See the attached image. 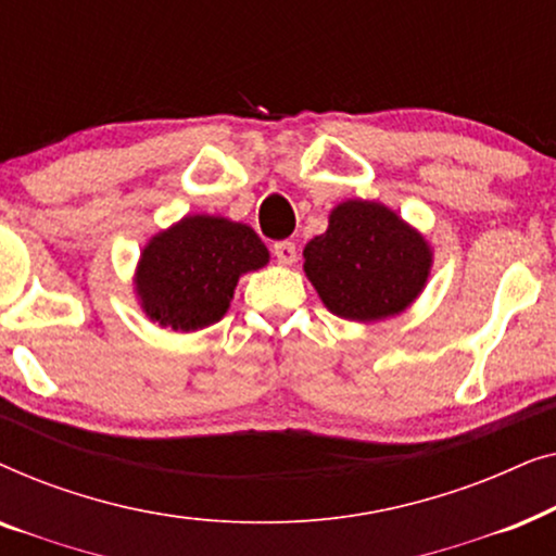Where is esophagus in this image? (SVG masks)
I'll list each match as a JSON object with an SVG mask.
<instances>
[{"instance_id":"esophagus-1","label":"esophagus","mask_w":556,"mask_h":556,"mask_svg":"<svg viewBox=\"0 0 556 556\" xmlns=\"http://www.w3.org/2000/svg\"><path fill=\"white\" fill-rule=\"evenodd\" d=\"M273 255L280 265H293L295 263V245L291 240H280L273 245Z\"/></svg>"}]
</instances>
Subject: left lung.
<instances>
[{
    "mask_svg": "<svg viewBox=\"0 0 556 556\" xmlns=\"http://www.w3.org/2000/svg\"><path fill=\"white\" fill-rule=\"evenodd\" d=\"M303 270L326 308L352 321L405 311L422 291L432 253L422 235L377 202L352 200L303 250Z\"/></svg>",
    "mask_w": 556,
    "mask_h": 556,
    "instance_id": "left-lung-1",
    "label": "left lung"
}]
</instances>
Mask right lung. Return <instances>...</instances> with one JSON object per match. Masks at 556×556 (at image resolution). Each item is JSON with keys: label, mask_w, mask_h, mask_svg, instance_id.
<instances>
[{"label": "right lung", "mask_w": 556, "mask_h": 556, "mask_svg": "<svg viewBox=\"0 0 556 556\" xmlns=\"http://www.w3.org/2000/svg\"><path fill=\"white\" fill-rule=\"evenodd\" d=\"M265 263L268 248L248 225L192 215L149 242L136 273V291L154 321L174 331H194L219 321L238 278Z\"/></svg>", "instance_id": "add662e5"}]
</instances>
